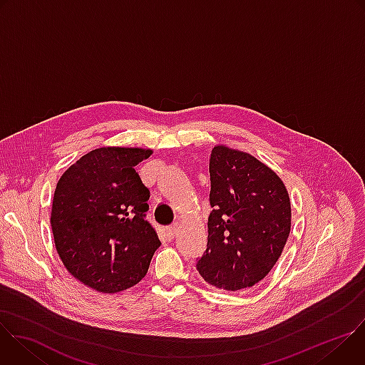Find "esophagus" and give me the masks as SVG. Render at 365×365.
Here are the masks:
<instances>
[{
	"label": "esophagus",
	"mask_w": 365,
	"mask_h": 365,
	"mask_svg": "<svg viewBox=\"0 0 365 365\" xmlns=\"http://www.w3.org/2000/svg\"><path fill=\"white\" fill-rule=\"evenodd\" d=\"M178 230H179L178 224H173V225H170V227L168 228V237H169L170 240H173V238L176 237V234H178Z\"/></svg>",
	"instance_id": "1"
}]
</instances>
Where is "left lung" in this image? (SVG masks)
Returning a JSON list of instances; mask_svg holds the SVG:
<instances>
[{
	"mask_svg": "<svg viewBox=\"0 0 365 365\" xmlns=\"http://www.w3.org/2000/svg\"><path fill=\"white\" fill-rule=\"evenodd\" d=\"M212 212L196 269L205 282L238 292L262 282L277 263L292 225L283 180L254 155L215 145L210 159Z\"/></svg>",
	"mask_w": 365,
	"mask_h": 365,
	"instance_id": "8db88e82",
	"label": "left lung"
}]
</instances>
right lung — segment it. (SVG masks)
I'll list each match as a JSON object with an SVG mask.
<instances>
[{"label":"right lung","mask_w":365,"mask_h":365,"mask_svg":"<svg viewBox=\"0 0 365 365\" xmlns=\"http://www.w3.org/2000/svg\"><path fill=\"white\" fill-rule=\"evenodd\" d=\"M150 148L101 147L59 179L50 225L66 270L101 293L137 284L147 273L158 232L145 221L150 190L134 166Z\"/></svg>","instance_id":"1"}]
</instances>
